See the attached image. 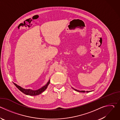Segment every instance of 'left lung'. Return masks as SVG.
<instances>
[{
    "mask_svg": "<svg viewBox=\"0 0 120 120\" xmlns=\"http://www.w3.org/2000/svg\"><path fill=\"white\" fill-rule=\"evenodd\" d=\"M74 90H76V91H78V92H82V93H85V91H80L76 90H75V89H74ZM90 92V91H86L87 93H89V92Z\"/></svg>",
    "mask_w": 120,
    "mask_h": 120,
    "instance_id": "1",
    "label": "left lung"
}]
</instances>
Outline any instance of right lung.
Here are the masks:
<instances>
[{"label": "right lung", "mask_w": 120, "mask_h": 120, "mask_svg": "<svg viewBox=\"0 0 120 120\" xmlns=\"http://www.w3.org/2000/svg\"><path fill=\"white\" fill-rule=\"evenodd\" d=\"M50 83V80L48 82L46 83L45 85L44 86L42 87L41 88L37 90H32L31 89H24L23 88L20 87L19 85H17L16 84L14 83V84L15 85V86L18 88L21 92L23 93L24 94H26V95H29L31 96H34V95H37L39 94H41L42 92H43L47 87V86L48 84Z\"/></svg>", "instance_id": "right-lung-1"}]
</instances>
